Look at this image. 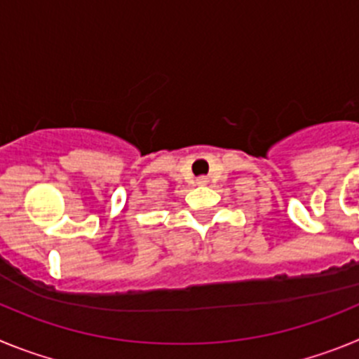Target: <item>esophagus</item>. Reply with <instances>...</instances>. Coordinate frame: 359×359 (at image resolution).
<instances>
[{"label":"esophagus","instance_id":"esophagus-1","mask_svg":"<svg viewBox=\"0 0 359 359\" xmlns=\"http://www.w3.org/2000/svg\"><path fill=\"white\" fill-rule=\"evenodd\" d=\"M198 183H199V185H205V183H207V177H199Z\"/></svg>","mask_w":359,"mask_h":359}]
</instances>
